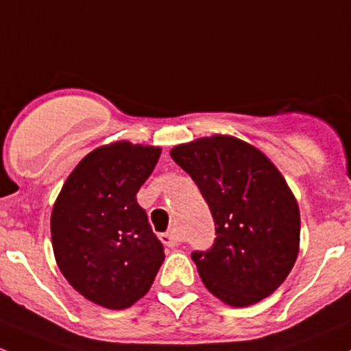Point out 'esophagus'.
I'll return each instance as SVG.
<instances>
[{
	"label": "esophagus",
	"mask_w": 351,
	"mask_h": 351,
	"mask_svg": "<svg viewBox=\"0 0 351 351\" xmlns=\"http://www.w3.org/2000/svg\"><path fill=\"white\" fill-rule=\"evenodd\" d=\"M160 239L166 247H176L180 243V235L175 228H171V230L166 232V234H161Z\"/></svg>",
	"instance_id": "obj_1"
}]
</instances>
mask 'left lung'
<instances>
[{"instance_id":"left-lung-1","label":"left lung","mask_w":351,"mask_h":351,"mask_svg":"<svg viewBox=\"0 0 351 351\" xmlns=\"http://www.w3.org/2000/svg\"><path fill=\"white\" fill-rule=\"evenodd\" d=\"M169 154L200 188L215 222L212 249L191 254L206 289L234 308L271 296L300 252V206L281 171L256 146L227 134Z\"/></svg>"}]
</instances>
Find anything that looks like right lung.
<instances>
[{
    "instance_id": "right-lung-1",
    "label": "right lung",
    "mask_w": 351,
    "mask_h": 351,
    "mask_svg": "<svg viewBox=\"0 0 351 351\" xmlns=\"http://www.w3.org/2000/svg\"><path fill=\"white\" fill-rule=\"evenodd\" d=\"M161 147H95L65 180L50 219L51 247L70 286L94 304L126 309L149 291L165 261L136 193Z\"/></svg>"
}]
</instances>
